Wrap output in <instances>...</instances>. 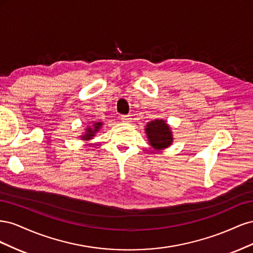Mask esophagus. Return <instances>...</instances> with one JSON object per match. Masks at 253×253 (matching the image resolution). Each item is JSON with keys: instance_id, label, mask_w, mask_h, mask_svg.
I'll list each match as a JSON object with an SVG mask.
<instances>
[{"instance_id": "obj_1", "label": "esophagus", "mask_w": 253, "mask_h": 253, "mask_svg": "<svg viewBox=\"0 0 253 253\" xmlns=\"http://www.w3.org/2000/svg\"><path fill=\"white\" fill-rule=\"evenodd\" d=\"M121 120L124 122H126V124H128V122L132 121V117L129 116V115H122Z\"/></svg>"}]
</instances>
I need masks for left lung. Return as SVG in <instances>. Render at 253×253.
<instances>
[{
  "mask_svg": "<svg viewBox=\"0 0 253 253\" xmlns=\"http://www.w3.org/2000/svg\"><path fill=\"white\" fill-rule=\"evenodd\" d=\"M151 147L156 151L170 147L173 142V135L169 125L163 119H155L147 125L144 128Z\"/></svg>",
  "mask_w": 253,
  "mask_h": 253,
  "instance_id": "1",
  "label": "left lung"
}]
</instances>
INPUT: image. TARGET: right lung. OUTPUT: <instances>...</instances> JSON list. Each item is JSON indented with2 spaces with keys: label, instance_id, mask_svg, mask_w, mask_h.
I'll return each instance as SVG.
<instances>
[{
  "label": "right lung",
  "instance_id": "add662e5",
  "mask_svg": "<svg viewBox=\"0 0 253 253\" xmlns=\"http://www.w3.org/2000/svg\"><path fill=\"white\" fill-rule=\"evenodd\" d=\"M102 126V122L98 121V122H94L91 126H87L85 129V133L83 135H81V140H90L93 139V137L95 136V134L101 128Z\"/></svg>",
  "mask_w": 253,
  "mask_h": 253
}]
</instances>
